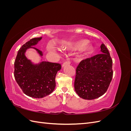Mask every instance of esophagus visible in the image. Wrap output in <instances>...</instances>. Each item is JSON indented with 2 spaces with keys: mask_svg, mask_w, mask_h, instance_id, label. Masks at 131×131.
Listing matches in <instances>:
<instances>
[{
  "mask_svg": "<svg viewBox=\"0 0 131 131\" xmlns=\"http://www.w3.org/2000/svg\"><path fill=\"white\" fill-rule=\"evenodd\" d=\"M70 64V61L69 60H68V61H67L64 62V63H63L62 67H64V66H66V65H69V64Z\"/></svg>",
  "mask_w": 131,
  "mask_h": 131,
  "instance_id": "esophagus-1",
  "label": "esophagus"
}]
</instances>
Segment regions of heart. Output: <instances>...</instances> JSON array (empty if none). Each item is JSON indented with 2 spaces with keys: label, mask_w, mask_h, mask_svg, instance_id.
Here are the masks:
<instances>
[{
  "label": "heart",
  "mask_w": 131,
  "mask_h": 131,
  "mask_svg": "<svg viewBox=\"0 0 131 131\" xmlns=\"http://www.w3.org/2000/svg\"><path fill=\"white\" fill-rule=\"evenodd\" d=\"M88 43V41L87 40H80L71 43L69 47L72 50H79L85 46L82 50V53L83 54H87L92 52L93 50L92 46L91 45H87Z\"/></svg>",
  "instance_id": "1"
}]
</instances>
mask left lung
I'll list each match as a JSON object with an SVG mask.
<instances>
[{
    "mask_svg": "<svg viewBox=\"0 0 131 131\" xmlns=\"http://www.w3.org/2000/svg\"><path fill=\"white\" fill-rule=\"evenodd\" d=\"M101 53L84 59L76 69L74 89L78 96L91 100L104 94L112 80L113 60L104 43Z\"/></svg>",
    "mask_w": 131,
    "mask_h": 131,
    "instance_id": "obj_1",
    "label": "left lung"
}]
</instances>
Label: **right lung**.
<instances>
[{
	"mask_svg": "<svg viewBox=\"0 0 131 131\" xmlns=\"http://www.w3.org/2000/svg\"><path fill=\"white\" fill-rule=\"evenodd\" d=\"M34 38L26 42L18 51L14 62V77L23 92L30 97L40 98L53 92L55 86V78L61 69L59 63L41 62L34 65L25 56L27 49L34 48L41 56L42 51L31 47L41 39Z\"/></svg>",
	"mask_w": 131,
	"mask_h": 131,
	"instance_id": "right-lung-1",
	"label": "right lung"
}]
</instances>
